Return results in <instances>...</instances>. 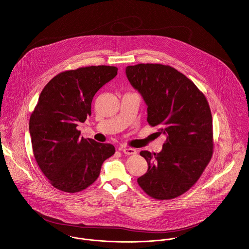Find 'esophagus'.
Instances as JSON below:
<instances>
[{
	"label": "esophagus",
	"mask_w": 249,
	"mask_h": 249,
	"mask_svg": "<svg viewBox=\"0 0 249 249\" xmlns=\"http://www.w3.org/2000/svg\"><path fill=\"white\" fill-rule=\"evenodd\" d=\"M122 152L125 153V154H127V155H132V154L137 153V151L134 149V148H123Z\"/></svg>",
	"instance_id": "obj_1"
}]
</instances>
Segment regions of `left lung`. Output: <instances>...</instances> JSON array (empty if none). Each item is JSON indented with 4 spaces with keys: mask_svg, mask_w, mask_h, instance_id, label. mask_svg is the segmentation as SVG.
Returning a JSON list of instances; mask_svg holds the SVG:
<instances>
[{
    "mask_svg": "<svg viewBox=\"0 0 249 249\" xmlns=\"http://www.w3.org/2000/svg\"><path fill=\"white\" fill-rule=\"evenodd\" d=\"M131 85L147 105V121L160 126L167 141L160 153L142 151L148 171L137 179L141 189L158 200L189 191L211 161L212 116L196 85L168 65L140 63L126 67Z\"/></svg>",
    "mask_w": 249,
    "mask_h": 249,
    "instance_id": "obj_1",
    "label": "left lung"
}]
</instances>
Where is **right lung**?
<instances>
[{
  "label": "right lung",
  "instance_id": "add662e5",
  "mask_svg": "<svg viewBox=\"0 0 249 249\" xmlns=\"http://www.w3.org/2000/svg\"><path fill=\"white\" fill-rule=\"evenodd\" d=\"M116 75L115 66L82 67L58 74L41 91L30 116L29 133L38 167L57 190H85L115 153L111 144L80 137L77 127L91 115L96 92Z\"/></svg>",
  "mask_w": 249,
  "mask_h": 249
}]
</instances>
